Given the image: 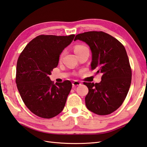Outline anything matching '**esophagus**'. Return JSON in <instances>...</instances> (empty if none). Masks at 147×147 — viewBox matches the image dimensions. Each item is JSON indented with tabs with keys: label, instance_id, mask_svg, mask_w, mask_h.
I'll return each instance as SVG.
<instances>
[{
	"label": "esophagus",
	"instance_id": "1",
	"mask_svg": "<svg viewBox=\"0 0 147 147\" xmlns=\"http://www.w3.org/2000/svg\"><path fill=\"white\" fill-rule=\"evenodd\" d=\"M81 85V83L80 82H78L77 80H75L73 83H72V85L73 87H76V86H78V85Z\"/></svg>",
	"mask_w": 147,
	"mask_h": 147
}]
</instances>
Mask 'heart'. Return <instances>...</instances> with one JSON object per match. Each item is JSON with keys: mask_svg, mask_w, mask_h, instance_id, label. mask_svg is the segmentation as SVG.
Wrapping results in <instances>:
<instances>
[{"mask_svg": "<svg viewBox=\"0 0 147 147\" xmlns=\"http://www.w3.org/2000/svg\"><path fill=\"white\" fill-rule=\"evenodd\" d=\"M86 47H85V46H84V45H76V46H75V47H74V52H76V53H77V52L81 51L82 50H83L84 49H85V48H86ZM63 55V52L62 53L61 55H60V57H61Z\"/></svg>", "mask_w": 147, "mask_h": 147, "instance_id": "1", "label": "heart"}]
</instances>
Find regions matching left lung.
<instances>
[{
    "label": "left lung",
    "instance_id": "1",
    "mask_svg": "<svg viewBox=\"0 0 147 147\" xmlns=\"http://www.w3.org/2000/svg\"><path fill=\"white\" fill-rule=\"evenodd\" d=\"M85 42L92 54L91 69L102 73L100 83L84 82L88 88L87 108L99 115L115 112L122 104L129 90L131 69L123 44L102 31H90L76 35L74 40Z\"/></svg>",
    "mask_w": 147,
    "mask_h": 147
}]
</instances>
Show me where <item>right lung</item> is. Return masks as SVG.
Returning <instances> with one entry per match:
<instances>
[{
  "mask_svg": "<svg viewBox=\"0 0 147 147\" xmlns=\"http://www.w3.org/2000/svg\"><path fill=\"white\" fill-rule=\"evenodd\" d=\"M74 37V34L38 35L28 43L19 57L17 87L25 105L35 115L51 119L65 107L72 84L69 80L54 84L49 76L58 65L60 53Z\"/></svg>",
  "mask_w": 147,
  "mask_h": 147,
  "instance_id": "add662e5",
  "label": "right lung"
}]
</instances>
